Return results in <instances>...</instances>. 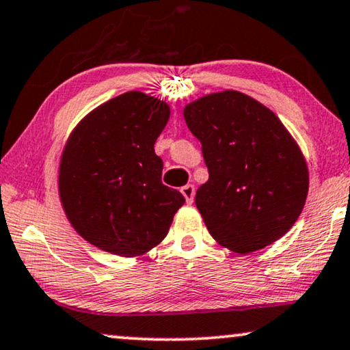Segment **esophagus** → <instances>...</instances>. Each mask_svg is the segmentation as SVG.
Returning a JSON list of instances; mask_svg holds the SVG:
<instances>
[{
	"mask_svg": "<svg viewBox=\"0 0 350 350\" xmlns=\"http://www.w3.org/2000/svg\"><path fill=\"white\" fill-rule=\"evenodd\" d=\"M180 193L184 195L187 204L193 203V200H195V187H193V185H191V184L184 185V187H182V189H180Z\"/></svg>",
	"mask_w": 350,
	"mask_h": 350,
	"instance_id": "obj_1",
	"label": "esophagus"
}]
</instances>
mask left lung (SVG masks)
Returning a JSON list of instances; mask_svg holds the SVG:
<instances>
[{"instance_id": "8db88e82", "label": "left lung", "mask_w": 350, "mask_h": 350, "mask_svg": "<svg viewBox=\"0 0 350 350\" xmlns=\"http://www.w3.org/2000/svg\"><path fill=\"white\" fill-rule=\"evenodd\" d=\"M184 117L209 171L195 203L211 236L238 254L282 238L306 203L309 173L279 117L236 90L189 103Z\"/></svg>"}]
</instances>
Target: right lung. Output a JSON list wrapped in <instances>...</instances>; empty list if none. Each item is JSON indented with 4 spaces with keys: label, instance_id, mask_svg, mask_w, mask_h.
<instances>
[{
    "label": "right lung",
    "instance_id": "right-lung-1",
    "mask_svg": "<svg viewBox=\"0 0 350 350\" xmlns=\"http://www.w3.org/2000/svg\"><path fill=\"white\" fill-rule=\"evenodd\" d=\"M168 103L126 92L79 122L63 147L58 193L68 220L95 247L141 257L168 234L179 191L161 184L154 144L170 120Z\"/></svg>",
    "mask_w": 350,
    "mask_h": 350
}]
</instances>
